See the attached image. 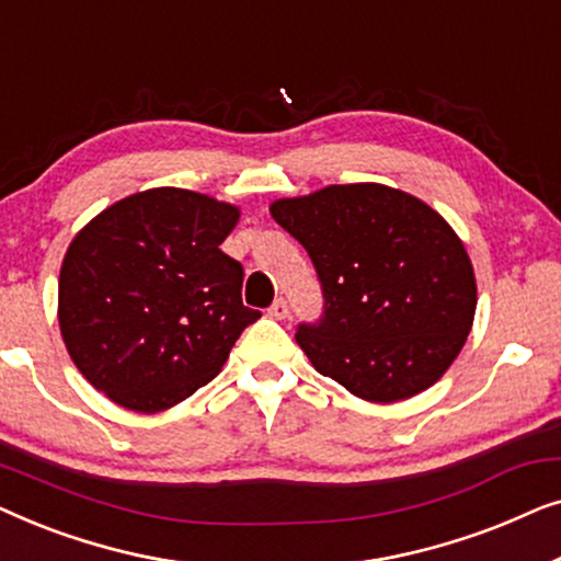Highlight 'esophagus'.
<instances>
[{
    "label": "esophagus",
    "mask_w": 561,
    "mask_h": 561,
    "mask_svg": "<svg viewBox=\"0 0 561 561\" xmlns=\"http://www.w3.org/2000/svg\"><path fill=\"white\" fill-rule=\"evenodd\" d=\"M288 313H290V309H288L286 298H275L271 309H267V317H273V319H288Z\"/></svg>",
    "instance_id": "esophagus-1"
}]
</instances>
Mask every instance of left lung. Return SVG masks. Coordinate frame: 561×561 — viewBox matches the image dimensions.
<instances>
[{
	"instance_id": "obj_1",
	"label": "left lung",
	"mask_w": 561,
	"mask_h": 561,
	"mask_svg": "<svg viewBox=\"0 0 561 561\" xmlns=\"http://www.w3.org/2000/svg\"><path fill=\"white\" fill-rule=\"evenodd\" d=\"M271 214L304 244L321 283V317L296 329L311 365L373 403L434 386L462 350L478 306L455 229L380 183L280 198Z\"/></svg>"
}]
</instances>
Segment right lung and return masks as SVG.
Listing matches in <instances>:
<instances>
[{
  "mask_svg": "<svg viewBox=\"0 0 561 561\" xmlns=\"http://www.w3.org/2000/svg\"><path fill=\"white\" fill-rule=\"evenodd\" d=\"M234 206L186 188H150L91 219L64 257L58 321L68 355L129 411L186 401L260 319L244 271L219 244Z\"/></svg>",
  "mask_w": 561,
  "mask_h": 561,
  "instance_id": "add662e5",
  "label": "right lung"
}]
</instances>
